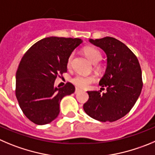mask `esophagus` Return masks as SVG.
<instances>
[{"label": "esophagus", "instance_id": "esophagus-1", "mask_svg": "<svg viewBox=\"0 0 155 155\" xmlns=\"http://www.w3.org/2000/svg\"><path fill=\"white\" fill-rule=\"evenodd\" d=\"M80 89H78V88H76V90H75V93H76V94H77V93H79V92H80Z\"/></svg>", "mask_w": 155, "mask_h": 155}]
</instances>
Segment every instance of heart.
Wrapping results in <instances>:
<instances>
[{
  "instance_id": "obj_1",
  "label": "heart",
  "mask_w": 155,
  "mask_h": 155,
  "mask_svg": "<svg viewBox=\"0 0 155 155\" xmlns=\"http://www.w3.org/2000/svg\"><path fill=\"white\" fill-rule=\"evenodd\" d=\"M83 52H84L85 55L89 58V60L92 62L93 63H98L102 60V53L95 47H86L83 49ZM73 56H74V53H71L69 56L68 57L67 60V66L70 67L72 65V62H73ZM95 77L93 76H86V75L82 74H76V76H73L71 79V82H73L75 86L77 87L81 88V89H86L87 88L91 83L95 81Z\"/></svg>"
}]
</instances>
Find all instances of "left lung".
I'll use <instances>...</instances> for the list:
<instances>
[{
    "label": "left lung",
    "instance_id": "left-lung-1",
    "mask_svg": "<svg viewBox=\"0 0 155 155\" xmlns=\"http://www.w3.org/2000/svg\"><path fill=\"white\" fill-rule=\"evenodd\" d=\"M89 42L106 54V69L99 85L107 92H87L89 99L83 109L94 119L112 122L128 114L138 100L143 86L141 66L136 56L117 39L106 37Z\"/></svg>",
    "mask_w": 155,
    "mask_h": 155
}]
</instances>
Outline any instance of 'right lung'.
I'll use <instances>...</instances> for the list:
<instances>
[{
	"instance_id": "obj_1",
	"label": "right lung",
	"mask_w": 155,
	"mask_h": 155,
	"mask_svg": "<svg viewBox=\"0 0 155 155\" xmlns=\"http://www.w3.org/2000/svg\"><path fill=\"white\" fill-rule=\"evenodd\" d=\"M82 43L79 38L50 37L34 43L23 56L16 73V97L21 110L37 125H46L60 113V103L75 92L67 82L57 88L58 75L67 71V60Z\"/></svg>"
}]
</instances>
